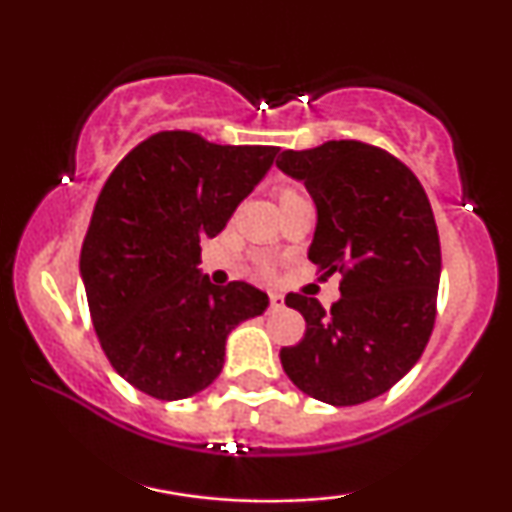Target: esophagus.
Returning a JSON list of instances; mask_svg holds the SVG:
<instances>
[{
  "label": "esophagus",
  "mask_w": 512,
  "mask_h": 512,
  "mask_svg": "<svg viewBox=\"0 0 512 512\" xmlns=\"http://www.w3.org/2000/svg\"><path fill=\"white\" fill-rule=\"evenodd\" d=\"M284 308V296L281 293H269V310Z\"/></svg>",
  "instance_id": "34e87169"
}]
</instances>
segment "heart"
Listing matches in <instances>:
<instances>
[{
    "label": "heart",
    "mask_w": 512,
    "mask_h": 512,
    "mask_svg": "<svg viewBox=\"0 0 512 512\" xmlns=\"http://www.w3.org/2000/svg\"><path fill=\"white\" fill-rule=\"evenodd\" d=\"M274 195H276V202H279L281 211L293 207V204L305 202V197L301 195V192H298L296 187H291V185H279V187H276ZM262 272H264V269H262Z\"/></svg>",
    "instance_id": "b5f03b06"
}]
</instances>
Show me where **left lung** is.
<instances>
[{
  "mask_svg": "<svg viewBox=\"0 0 512 512\" xmlns=\"http://www.w3.org/2000/svg\"><path fill=\"white\" fill-rule=\"evenodd\" d=\"M276 166L303 180L317 207L308 260L342 274L330 310L303 293L286 296L305 334L281 349V366L320 402H368L414 368L433 332L440 240L431 202L399 158L356 139L289 149Z\"/></svg>",
  "mask_w": 512,
  "mask_h": 512,
  "instance_id": "left-lung-1",
  "label": "left lung"
}]
</instances>
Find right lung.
Returning a JSON list of instances; mask_svg holds the SVG:
<instances>
[{"label": "right lung", "mask_w": 512, "mask_h": 512, "mask_svg": "<svg viewBox=\"0 0 512 512\" xmlns=\"http://www.w3.org/2000/svg\"><path fill=\"white\" fill-rule=\"evenodd\" d=\"M276 146H221L158 132L105 180L81 245V279L110 366L144 395L173 402L219 378L226 337L267 310L245 281L199 274L204 238L272 168Z\"/></svg>", "instance_id": "obj_1"}]
</instances>
